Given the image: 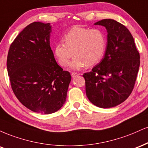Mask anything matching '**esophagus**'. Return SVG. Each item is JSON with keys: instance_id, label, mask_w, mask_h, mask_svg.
Wrapping results in <instances>:
<instances>
[{"instance_id": "obj_1", "label": "esophagus", "mask_w": 148, "mask_h": 148, "mask_svg": "<svg viewBox=\"0 0 148 148\" xmlns=\"http://www.w3.org/2000/svg\"><path fill=\"white\" fill-rule=\"evenodd\" d=\"M79 73H75V72H73L72 73H71V76H72V77H75L76 76L79 75Z\"/></svg>"}]
</instances>
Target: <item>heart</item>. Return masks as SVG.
<instances>
[{
  "label": "heart",
  "mask_w": 148,
  "mask_h": 148,
  "mask_svg": "<svg viewBox=\"0 0 148 148\" xmlns=\"http://www.w3.org/2000/svg\"><path fill=\"white\" fill-rule=\"evenodd\" d=\"M64 41L55 46V56L60 65L66 67L74 54L75 56L70 66L75 70L98 64L105 54L107 45L106 36L100 29L80 26L71 28L64 35Z\"/></svg>",
  "instance_id": "b5f03b06"
}]
</instances>
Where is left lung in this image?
I'll list each match as a JSON object with an SVG mask.
<instances>
[{"instance_id": "left-lung-1", "label": "left lung", "mask_w": 148, "mask_h": 148, "mask_svg": "<svg viewBox=\"0 0 148 148\" xmlns=\"http://www.w3.org/2000/svg\"><path fill=\"white\" fill-rule=\"evenodd\" d=\"M95 25L105 26L107 44L105 56L91 72L83 75L86 94L100 108L120 105L134 87L140 66V55L134 38L125 25L113 19H103Z\"/></svg>"}]
</instances>
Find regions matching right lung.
Here are the masks:
<instances>
[{"instance_id":"obj_1","label":"right lung","mask_w":148,"mask_h":148,"mask_svg":"<svg viewBox=\"0 0 148 148\" xmlns=\"http://www.w3.org/2000/svg\"><path fill=\"white\" fill-rule=\"evenodd\" d=\"M50 23L33 22L10 45L7 69L17 99L41 114L58 111L66 102L71 76L55 61L50 46Z\"/></svg>"}]
</instances>
